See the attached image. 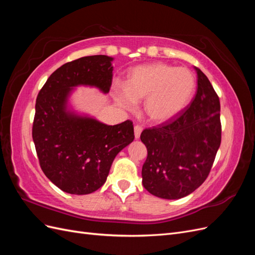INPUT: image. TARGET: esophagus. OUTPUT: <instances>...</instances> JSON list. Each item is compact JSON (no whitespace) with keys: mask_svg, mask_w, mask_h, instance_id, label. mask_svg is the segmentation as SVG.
Returning a JSON list of instances; mask_svg holds the SVG:
<instances>
[{"mask_svg":"<svg viewBox=\"0 0 255 255\" xmlns=\"http://www.w3.org/2000/svg\"><path fill=\"white\" fill-rule=\"evenodd\" d=\"M142 132V128L140 126H135L134 128V135H135V139H138L140 137V134Z\"/></svg>","mask_w":255,"mask_h":255,"instance_id":"obj_1","label":"esophagus"}]
</instances>
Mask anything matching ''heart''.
Wrapping results in <instances>:
<instances>
[{"label": "heart", "mask_w": 255, "mask_h": 255, "mask_svg": "<svg viewBox=\"0 0 255 255\" xmlns=\"http://www.w3.org/2000/svg\"><path fill=\"white\" fill-rule=\"evenodd\" d=\"M197 80L189 69L164 63H152L133 68L126 86L115 91V100L127 111H134L142 101L143 112L151 122L166 123L177 117L195 96Z\"/></svg>", "instance_id": "obj_1"}]
</instances>
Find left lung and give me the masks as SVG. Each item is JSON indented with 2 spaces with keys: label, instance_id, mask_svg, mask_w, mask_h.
Wrapping results in <instances>:
<instances>
[{
  "label": "left lung",
  "instance_id": "left-lung-1",
  "mask_svg": "<svg viewBox=\"0 0 255 255\" xmlns=\"http://www.w3.org/2000/svg\"><path fill=\"white\" fill-rule=\"evenodd\" d=\"M198 90L179 117L146 128L140 139L148 156L142 185L153 196L176 200L190 195L210 173L221 142L220 102L207 76L195 67Z\"/></svg>",
  "mask_w": 255,
  "mask_h": 255
}]
</instances>
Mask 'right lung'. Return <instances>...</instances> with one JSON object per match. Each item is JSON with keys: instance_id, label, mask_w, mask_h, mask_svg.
I'll return each instance as SVG.
<instances>
[{"instance_id": "obj_1", "label": "right lung", "mask_w": 255, "mask_h": 255, "mask_svg": "<svg viewBox=\"0 0 255 255\" xmlns=\"http://www.w3.org/2000/svg\"><path fill=\"white\" fill-rule=\"evenodd\" d=\"M113 60L85 56L54 71L38 94L33 140L43 173L65 192L88 195L106 182L115 157L134 140L133 123L109 126L74 110L75 88H97L104 95L113 82Z\"/></svg>"}]
</instances>
